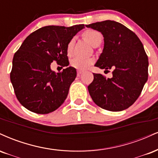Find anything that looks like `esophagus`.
Masks as SVG:
<instances>
[{
  "label": "esophagus",
  "mask_w": 158,
  "mask_h": 158,
  "mask_svg": "<svg viewBox=\"0 0 158 158\" xmlns=\"http://www.w3.org/2000/svg\"><path fill=\"white\" fill-rule=\"evenodd\" d=\"M77 75L79 76L80 75H81V74L83 73V70H81V69H78V70H77Z\"/></svg>",
  "instance_id": "34e87169"
}]
</instances>
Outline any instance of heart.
Returning a JSON list of instances; mask_svg holds the SVG:
<instances>
[{"instance_id": "1", "label": "heart", "mask_w": 158, "mask_h": 158, "mask_svg": "<svg viewBox=\"0 0 158 158\" xmlns=\"http://www.w3.org/2000/svg\"><path fill=\"white\" fill-rule=\"evenodd\" d=\"M82 35L83 38L92 46L100 45L102 42V39H103V36L100 31L92 29L85 30L83 32ZM74 42H75V40H74V38H72L69 41L67 46H66V52H67L69 56H70L72 53ZM92 63H93L92 59L83 58V57H73L70 60V64L72 67L78 69H84L89 66L91 64H92Z\"/></svg>"}]
</instances>
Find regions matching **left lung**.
<instances>
[{"mask_svg":"<svg viewBox=\"0 0 158 158\" xmlns=\"http://www.w3.org/2000/svg\"><path fill=\"white\" fill-rule=\"evenodd\" d=\"M101 31L104 38L103 52L95 66L112 69V78L93 73L88 90L94 103L106 110L118 112L136 101L148 80V57L135 32L114 20L86 25Z\"/></svg>","mask_w":158,"mask_h":158,"instance_id":"1","label":"left lung"}]
</instances>
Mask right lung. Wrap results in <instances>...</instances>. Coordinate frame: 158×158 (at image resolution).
Listing matches in <instances>:
<instances>
[{"mask_svg":"<svg viewBox=\"0 0 158 158\" xmlns=\"http://www.w3.org/2000/svg\"><path fill=\"white\" fill-rule=\"evenodd\" d=\"M84 24L70 27L46 26L31 33L15 53L10 80L17 99L26 109L37 114H48L64 103L75 68L55 73L50 68L56 61L68 66L66 46Z\"/></svg>","mask_w":158,"mask_h":158,"instance_id":"1","label":"right lung"}]
</instances>
